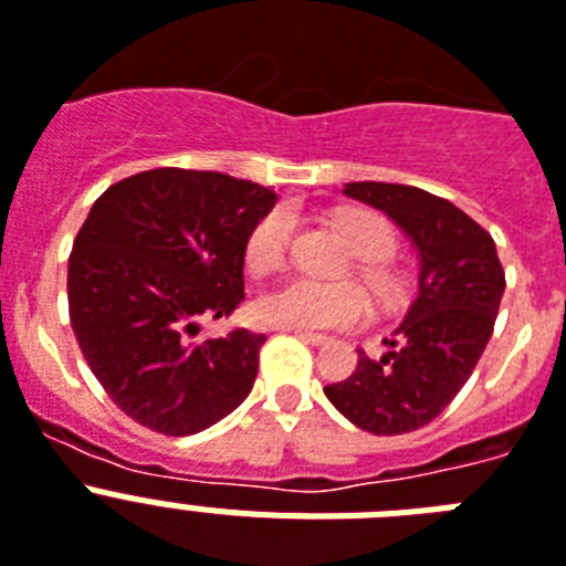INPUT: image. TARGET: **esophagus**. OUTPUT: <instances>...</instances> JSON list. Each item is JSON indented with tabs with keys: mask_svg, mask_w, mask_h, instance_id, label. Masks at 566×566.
<instances>
[{
	"mask_svg": "<svg viewBox=\"0 0 566 566\" xmlns=\"http://www.w3.org/2000/svg\"><path fill=\"white\" fill-rule=\"evenodd\" d=\"M289 332H292V335L301 337V340L312 343V346H323V343H329V337H326V335H317V332H301V329H289Z\"/></svg>",
	"mask_w": 566,
	"mask_h": 566,
	"instance_id": "1",
	"label": "esophagus"
}]
</instances>
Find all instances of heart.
Returning a JSON list of instances; mask_svg holds the SVG:
<instances>
[{
    "mask_svg": "<svg viewBox=\"0 0 566 566\" xmlns=\"http://www.w3.org/2000/svg\"><path fill=\"white\" fill-rule=\"evenodd\" d=\"M343 243L360 258V274L380 301H395L400 294V277L389 272L380 260L392 254V231L369 211H340L332 220ZM294 217L286 209H274L254 226L245 245V265L251 274H272L286 263L289 240H292ZM254 317L274 329H352L369 317V297L355 283H315V280L294 277L260 294L254 303Z\"/></svg>",
    "mask_w": 566,
    "mask_h": 566,
    "instance_id": "heart-1",
    "label": "heart"
}]
</instances>
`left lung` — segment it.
<instances>
[{
	"mask_svg": "<svg viewBox=\"0 0 566 566\" xmlns=\"http://www.w3.org/2000/svg\"><path fill=\"white\" fill-rule=\"evenodd\" d=\"M343 195L384 211L412 240L421 272L418 297L371 360L323 392L332 407L371 434L427 427L452 403L484 355L504 297V269L492 237L443 197L398 182H346Z\"/></svg>",
	"mask_w": 566,
	"mask_h": 566,
	"instance_id": "left-lung-1",
	"label": "left lung"
}]
</instances>
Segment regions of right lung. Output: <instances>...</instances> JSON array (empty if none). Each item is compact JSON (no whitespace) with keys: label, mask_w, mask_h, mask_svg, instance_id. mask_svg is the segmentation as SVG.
I'll return each instance as SVG.
<instances>
[{"label":"right lung","mask_w":566,"mask_h":566,"mask_svg":"<svg viewBox=\"0 0 566 566\" xmlns=\"http://www.w3.org/2000/svg\"><path fill=\"white\" fill-rule=\"evenodd\" d=\"M274 200L229 174L154 168L91 206L67 258V312L91 371L128 418L182 438L249 398L265 335H197L245 297V245Z\"/></svg>","instance_id":"add662e5"}]
</instances>
